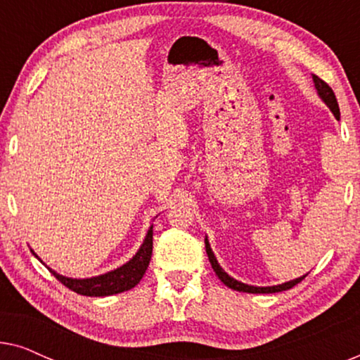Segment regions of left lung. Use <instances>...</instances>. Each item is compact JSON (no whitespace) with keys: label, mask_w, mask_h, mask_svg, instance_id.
Wrapping results in <instances>:
<instances>
[{"label":"left lung","mask_w":360,"mask_h":360,"mask_svg":"<svg viewBox=\"0 0 360 360\" xmlns=\"http://www.w3.org/2000/svg\"><path fill=\"white\" fill-rule=\"evenodd\" d=\"M313 80H314V86H316L319 96H321L323 101L326 103V105L329 106V110L333 111V115L336 116V120H339V117H341V112H339V106H338L336 95H334V91L331 90V86H329L326 82L321 80V78L316 77V75H313ZM205 244H206V254H208V259H210V262H211V267H213L216 275H218V278L226 285V287H229V288H233V290H238V292H244V293H277V292H283V290L293 288L295 285L300 283L304 277H307V275H303V277L295 278V280H290V282L282 283V285H275V287H252V285L240 283V282H238V280L231 278L229 275L226 274L224 270L219 267L218 260H216L213 250H211V248H210L208 239L205 240Z\"/></svg>","instance_id":"1"}]
</instances>
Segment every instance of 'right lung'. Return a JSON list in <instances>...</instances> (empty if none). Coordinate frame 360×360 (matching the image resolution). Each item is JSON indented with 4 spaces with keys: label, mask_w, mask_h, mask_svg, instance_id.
Returning a JSON list of instances; mask_svg holds the SVG:
<instances>
[{
    "label": "right lung",
    "mask_w": 360,
    "mask_h": 360,
    "mask_svg": "<svg viewBox=\"0 0 360 360\" xmlns=\"http://www.w3.org/2000/svg\"><path fill=\"white\" fill-rule=\"evenodd\" d=\"M36 255V254H34ZM37 257V255H36ZM152 257V226L147 231V236L144 239V244L141 245V249L137 250V254L132 257L129 262L122 265V267L108 272L105 275H98L93 278H67L63 275H58L53 272L52 269L51 274L56 277L58 282L65 285L68 290L75 292L78 295H85V297H108V295H116L126 290L134 288L137 283L141 282V278L144 277L147 267H149Z\"/></svg>",
    "instance_id": "add662e5"
}]
</instances>
